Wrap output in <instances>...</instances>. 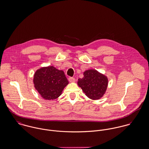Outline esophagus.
<instances>
[{
    "label": "esophagus",
    "mask_w": 149,
    "mask_h": 149,
    "mask_svg": "<svg viewBox=\"0 0 149 149\" xmlns=\"http://www.w3.org/2000/svg\"><path fill=\"white\" fill-rule=\"evenodd\" d=\"M69 81L70 82H74V81H76V79H75L74 77H70L69 78Z\"/></svg>",
    "instance_id": "esophagus-1"
}]
</instances>
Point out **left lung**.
Here are the masks:
<instances>
[{
    "instance_id": "8db88e82",
    "label": "left lung",
    "mask_w": 149,
    "mask_h": 149,
    "mask_svg": "<svg viewBox=\"0 0 149 149\" xmlns=\"http://www.w3.org/2000/svg\"><path fill=\"white\" fill-rule=\"evenodd\" d=\"M77 84L89 98L96 100L105 93L108 79L96 70L90 69L84 72V77L78 79Z\"/></svg>"
}]
</instances>
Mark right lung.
Listing matches in <instances>:
<instances>
[{"mask_svg": "<svg viewBox=\"0 0 149 149\" xmlns=\"http://www.w3.org/2000/svg\"><path fill=\"white\" fill-rule=\"evenodd\" d=\"M33 83L42 98L53 100L61 95L69 82L63 71L51 66L39 69L35 72Z\"/></svg>", "mask_w": 149, "mask_h": 149, "instance_id": "right-lung-1", "label": "right lung"}]
</instances>
